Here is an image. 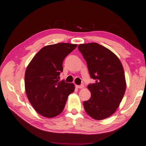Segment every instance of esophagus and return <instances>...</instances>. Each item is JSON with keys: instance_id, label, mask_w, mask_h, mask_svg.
Masks as SVG:
<instances>
[{"instance_id": "34e87169", "label": "esophagus", "mask_w": 146, "mask_h": 146, "mask_svg": "<svg viewBox=\"0 0 146 146\" xmlns=\"http://www.w3.org/2000/svg\"><path fill=\"white\" fill-rule=\"evenodd\" d=\"M76 88H79V89L83 88H84V85H83V84H81V85H76Z\"/></svg>"}]
</instances>
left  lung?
I'll list each match as a JSON object with an SVG mask.
<instances>
[{"instance_id":"left-lung-1","label":"left lung","mask_w":146,"mask_h":146,"mask_svg":"<svg viewBox=\"0 0 146 146\" xmlns=\"http://www.w3.org/2000/svg\"><path fill=\"white\" fill-rule=\"evenodd\" d=\"M78 49L86 61L90 77L95 80L88 86L91 96L84 102V107L94 119H105L115 112L124 95L123 66L112 51L97 43L80 44Z\"/></svg>"}]
</instances>
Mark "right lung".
Wrapping results in <instances>:
<instances>
[{"mask_svg":"<svg viewBox=\"0 0 146 146\" xmlns=\"http://www.w3.org/2000/svg\"><path fill=\"white\" fill-rule=\"evenodd\" d=\"M77 45L58 43L46 46L36 54L26 68L25 89L27 97L42 116L53 118L62 112L68 96L75 90L73 84L60 81L66 56Z\"/></svg>","mask_w":146,"mask_h":146,"instance_id":"obj_1","label":"right lung"}]
</instances>
